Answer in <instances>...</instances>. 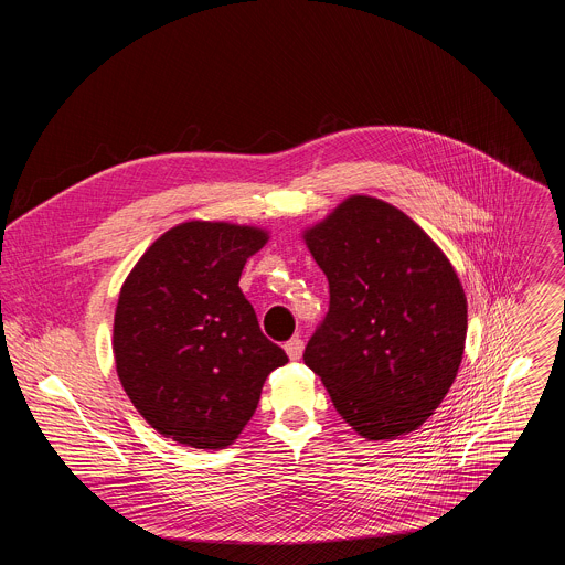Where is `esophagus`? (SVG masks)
Instances as JSON below:
<instances>
[{"instance_id": "34e87169", "label": "esophagus", "mask_w": 565, "mask_h": 565, "mask_svg": "<svg viewBox=\"0 0 565 565\" xmlns=\"http://www.w3.org/2000/svg\"><path fill=\"white\" fill-rule=\"evenodd\" d=\"M286 353L290 360H299L301 353H303V340L301 338H290L286 344H284Z\"/></svg>"}]
</instances>
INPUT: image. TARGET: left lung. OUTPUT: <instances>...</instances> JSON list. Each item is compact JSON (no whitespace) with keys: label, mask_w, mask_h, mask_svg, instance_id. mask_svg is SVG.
Here are the masks:
<instances>
[{"label":"left lung","mask_w":565,"mask_h":565,"mask_svg":"<svg viewBox=\"0 0 565 565\" xmlns=\"http://www.w3.org/2000/svg\"><path fill=\"white\" fill-rule=\"evenodd\" d=\"M301 236L331 288L306 366L362 438L416 431L449 393L465 353L467 297L451 262L414 218L364 194Z\"/></svg>","instance_id":"left-lung-1"}]
</instances>
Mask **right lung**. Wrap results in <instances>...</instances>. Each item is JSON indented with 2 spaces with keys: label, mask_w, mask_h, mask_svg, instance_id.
Returning a JSON list of instances; mask_svg holds the SVG:
<instances>
[{
  "label": "right lung",
  "mask_w": 565,
  "mask_h": 565,
  "mask_svg": "<svg viewBox=\"0 0 565 565\" xmlns=\"http://www.w3.org/2000/svg\"><path fill=\"white\" fill-rule=\"evenodd\" d=\"M268 238L257 225L185 221L127 275L114 315L116 373L160 436L225 449L253 418L270 371L288 362L238 288Z\"/></svg>",
  "instance_id": "1"
}]
</instances>
